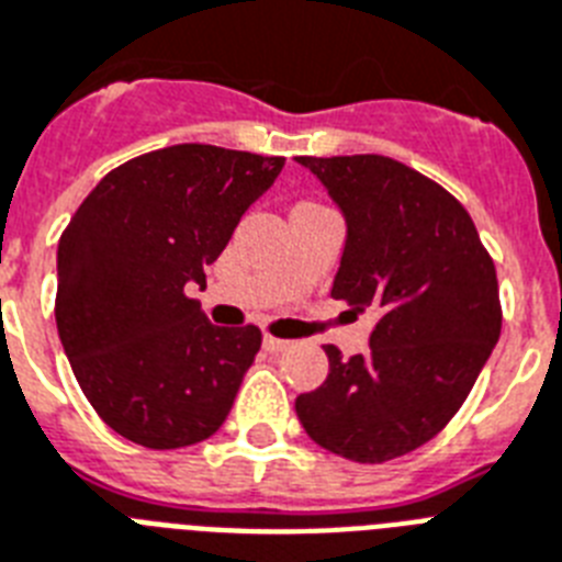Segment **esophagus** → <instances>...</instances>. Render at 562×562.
<instances>
[{
	"label": "esophagus",
	"mask_w": 562,
	"mask_h": 562,
	"mask_svg": "<svg viewBox=\"0 0 562 562\" xmlns=\"http://www.w3.org/2000/svg\"><path fill=\"white\" fill-rule=\"evenodd\" d=\"M262 344H266V349H268V352H282V349H289V346H291V340H282V337L266 335V340H262Z\"/></svg>",
	"instance_id": "esophagus-1"
}]
</instances>
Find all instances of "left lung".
Masks as SVG:
<instances>
[{"label":"left lung","instance_id":"obj_1","mask_svg":"<svg viewBox=\"0 0 562 562\" xmlns=\"http://www.w3.org/2000/svg\"><path fill=\"white\" fill-rule=\"evenodd\" d=\"M346 216L331 296L375 308L369 352L328 355V378L296 398L321 447L360 464L413 453L471 395L503 328L499 282L471 213L432 178L386 155H300Z\"/></svg>","mask_w":562,"mask_h":562}]
</instances>
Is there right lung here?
<instances>
[{"mask_svg": "<svg viewBox=\"0 0 562 562\" xmlns=\"http://www.w3.org/2000/svg\"><path fill=\"white\" fill-rule=\"evenodd\" d=\"M280 155L176 144L121 164L57 245V331L103 422L149 450L222 427L262 346L257 326H213L204 285L241 213L280 176Z\"/></svg>", "mask_w": 562, "mask_h": 562, "instance_id": "obj_1", "label": "right lung"}]
</instances>
